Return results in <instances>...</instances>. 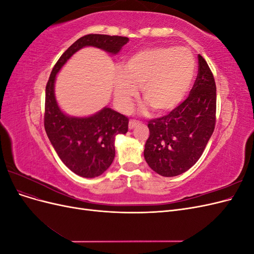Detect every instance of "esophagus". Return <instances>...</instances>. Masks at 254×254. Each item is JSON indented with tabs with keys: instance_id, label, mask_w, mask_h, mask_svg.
Returning a JSON list of instances; mask_svg holds the SVG:
<instances>
[{
	"instance_id": "34e87169",
	"label": "esophagus",
	"mask_w": 254,
	"mask_h": 254,
	"mask_svg": "<svg viewBox=\"0 0 254 254\" xmlns=\"http://www.w3.org/2000/svg\"><path fill=\"white\" fill-rule=\"evenodd\" d=\"M136 125H139V122L135 120H131L129 122V129H133Z\"/></svg>"
}]
</instances>
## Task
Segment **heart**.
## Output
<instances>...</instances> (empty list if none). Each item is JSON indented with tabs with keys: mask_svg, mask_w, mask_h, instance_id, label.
Masks as SVG:
<instances>
[{
	"mask_svg": "<svg viewBox=\"0 0 254 254\" xmlns=\"http://www.w3.org/2000/svg\"><path fill=\"white\" fill-rule=\"evenodd\" d=\"M196 61L186 48L160 47L134 53L117 70L113 90L118 103L129 108L141 87L143 101L157 113L176 108L193 82Z\"/></svg>",
	"mask_w": 254,
	"mask_h": 254,
	"instance_id": "heart-1",
	"label": "heart"
}]
</instances>
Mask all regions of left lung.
Listing matches in <instances>:
<instances>
[{
	"mask_svg": "<svg viewBox=\"0 0 254 254\" xmlns=\"http://www.w3.org/2000/svg\"><path fill=\"white\" fill-rule=\"evenodd\" d=\"M216 123V84L211 68L198 55V74L189 96L170 113L148 122L144 157L152 171L178 176L201 157Z\"/></svg>",
	"mask_w": 254,
	"mask_h": 254,
	"instance_id": "8db88e82",
	"label": "left lung"
}]
</instances>
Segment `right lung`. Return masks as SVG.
I'll list each match as a JSON object with an SVG mask.
<instances>
[{
    "instance_id": "1",
    "label": "right lung",
    "mask_w": 254,
    "mask_h": 254,
    "mask_svg": "<svg viewBox=\"0 0 254 254\" xmlns=\"http://www.w3.org/2000/svg\"><path fill=\"white\" fill-rule=\"evenodd\" d=\"M129 38L90 34L75 41L54 65L45 88L44 128L60 160L66 167L84 178L102 175L113 162L114 139L128 131L129 120L110 108H104L89 118H71L59 109L54 83L56 74L74 53L83 47H95L117 54Z\"/></svg>"
}]
</instances>
